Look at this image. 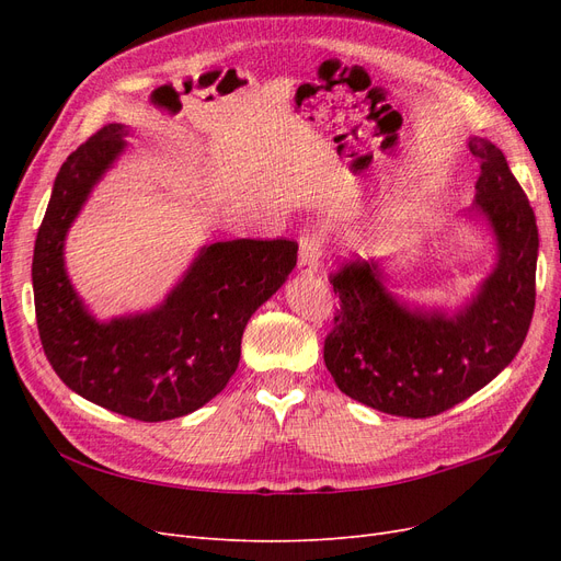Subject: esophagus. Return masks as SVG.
<instances>
[{"instance_id": "esophagus-1", "label": "esophagus", "mask_w": 561, "mask_h": 561, "mask_svg": "<svg viewBox=\"0 0 561 561\" xmlns=\"http://www.w3.org/2000/svg\"><path fill=\"white\" fill-rule=\"evenodd\" d=\"M322 260V233L311 231L299 239V271L304 276H313Z\"/></svg>"}]
</instances>
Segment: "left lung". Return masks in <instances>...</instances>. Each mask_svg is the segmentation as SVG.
Returning a JSON list of instances; mask_svg holds the SVG:
<instances>
[{"instance_id": "8db88e82", "label": "left lung", "mask_w": 561, "mask_h": 561, "mask_svg": "<svg viewBox=\"0 0 561 561\" xmlns=\"http://www.w3.org/2000/svg\"><path fill=\"white\" fill-rule=\"evenodd\" d=\"M480 161L474 203L499 262L463 309H410L386 287L379 262L355 260L330 276L339 309L325 365L342 393L393 416L426 419L478 393L513 363L536 307L538 227L503 151L470 138Z\"/></svg>"}]
</instances>
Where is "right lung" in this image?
Returning <instances> with one entry per match:
<instances>
[{
	"instance_id": "add662e5",
	"label": "right lung",
	"mask_w": 561,
	"mask_h": 561,
	"mask_svg": "<svg viewBox=\"0 0 561 561\" xmlns=\"http://www.w3.org/2000/svg\"><path fill=\"white\" fill-rule=\"evenodd\" d=\"M107 124L60 165L35 241L32 287L46 358L67 388L110 412L168 421L196 412L231 379L250 316L297 264V243L203 245L171 295L147 313L95 320L65 271V236L93 186L126 149Z\"/></svg>"
}]
</instances>
